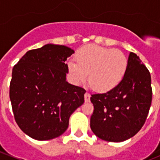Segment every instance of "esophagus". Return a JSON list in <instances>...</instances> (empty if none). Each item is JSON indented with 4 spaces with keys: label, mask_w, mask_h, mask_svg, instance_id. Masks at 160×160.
<instances>
[{
    "label": "esophagus",
    "mask_w": 160,
    "mask_h": 160,
    "mask_svg": "<svg viewBox=\"0 0 160 160\" xmlns=\"http://www.w3.org/2000/svg\"><path fill=\"white\" fill-rule=\"evenodd\" d=\"M84 98H85V102H90V94H89L88 92H87V93H86V94H85Z\"/></svg>",
    "instance_id": "esophagus-1"
}]
</instances>
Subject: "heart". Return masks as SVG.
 Listing matches in <instances>:
<instances>
[{"label": "heart", "mask_w": 160, "mask_h": 160, "mask_svg": "<svg viewBox=\"0 0 160 160\" xmlns=\"http://www.w3.org/2000/svg\"><path fill=\"white\" fill-rule=\"evenodd\" d=\"M75 62H68V70L75 84L86 82L88 74L90 87L98 91L114 88L124 77L128 58L121 50L94 44L80 48L75 54Z\"/></svg>", "instance_id": "1"}]
</instances>
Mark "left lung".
<instances>
[{
  "label": "left lung",
  "instance_id": "1",
  "mask_svg": "<svg viewBox=\"0 0 160 160\" xmlns=\"http://www.w3.org/2000/svg\"><path fill=\"white\" fill-rule=\"evenodd\" d=\"M152 79L139 57L131 52L125 75L114 88L92 94L94 112L90 128L108 142H122L133 137L146 121L152 100Z\"/></svg>",
  "mask_w": 160,
  "mask_h": 160
}]
</instances>
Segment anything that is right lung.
<instances>
[{"instance_id":"1","label":"right lung","mask_w":160,"mask_h":160,"mask_svg":"<svg viewBox=\"0 0 160 160\" xmlns=\"http://www.w3.org/2000/svg\"><path fill=\"white\" fill-rule=\"evenodd\" d=\"M65 46L47 44L29 50L12 69L9 98L22 131L37 140H49L66 131L73 111L84 102L86 90L66 82Z\"/></svg>"}]
</instances>
